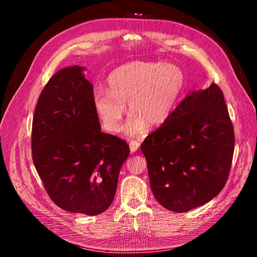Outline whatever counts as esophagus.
<instances>
[{"mask_svg": "<svg viewBox=\"0 0 257 257\" xmlns=\"http://www.w3.org/2000/svg\"><path fill=\"white\" fill-rule=\"evenodd\" d=\"M129 145H130V151H131V153H136V152L139 150V147H140V142H139V141L132 140V141H130Z\"/></svg>", "mask_w": 257, "mask_h": 257, "instance_id": "1", "label": "esophagus"}]
</instances>
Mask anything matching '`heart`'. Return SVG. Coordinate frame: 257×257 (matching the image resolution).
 <instances>
[{
  "instance_id": "obj_1",
  "label": "heart",
  "mask_w": 257,
  "mask_h": 257,
  "mask_svg": "<svg viewBox=\"0 0 257 257\" xmlns=\"http://www.w3.org/2000/svg\"><path fill=\"white\" fill-rule=\"evenodd\" d=\"M184 87L185 73L177 65L131 62L109 74L107 89L98 87L93 102L103 127L111 132L120 130L125 103H129L132 115L126 132L139 136L146 129V123L158 127L169 119Z\"/></svg>"
}]
</instances>
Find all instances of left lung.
<instances>
[{"instance_id":"obj_1","label":"left lung","mask_w":257,"mask_h":257,"mask_svg":"<svg viewBox=\"0 0 257 257\" xmlns=\"http://www.w3.org/2000/svg\"><path fill=\"white\" fill-rule=\"evenodd\" d=\"M234 147L221 88L212 83L188 95L141 145L156 200L175 212L211 201L226 184Z\"/></svg>"}]
</instances>
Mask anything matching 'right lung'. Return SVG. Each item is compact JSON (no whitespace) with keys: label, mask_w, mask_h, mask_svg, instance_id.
I'll use <instances>...</instances> for the list:
<instances>
[{"label":"right lung","mask_w":257,"mask_h":257,"mask_svg":"<svg viewBox=\"0 0 257 257\" xmlns=\"http://www.w3.org/2000/svg\"><path fill=\"white\" fill-rule=\"evenodd\" d=\"M83 70L61 69L44 87L33 117L32 157L54 204L96 216L112 204L130 151L126 141L101 132Z\"/></svg>","instance_id":"obj_1"}]
</instances>
